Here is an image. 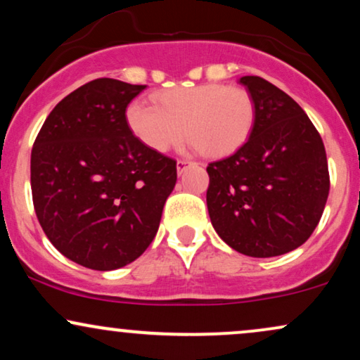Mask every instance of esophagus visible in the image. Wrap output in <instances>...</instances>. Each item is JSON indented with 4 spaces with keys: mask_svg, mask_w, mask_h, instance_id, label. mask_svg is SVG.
<instances>
[{
    "mask_svg": "<svg viewBox=\"0 0 360 360\" xmlns=\"http://www.w3.org/2000/svg\"><path fill=\"white\" fill-rule=\"evenodd\" d=\"M191 164H193V162H189V160H186V159H179V160H177V164H176L177 172H179V174H181V172H183L184 169L188 167V166H191Z\"/></svg>",
    "mask_w": 360,
    "mask_h": 360,
    "instance_id": "1",
    "label": "esophagus"
}]
</instances>
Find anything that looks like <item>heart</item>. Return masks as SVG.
<instances>
[{
  "instance_id": "1",
  "label": "heart",
  "mask_w": 360,
  "mask_h": 360,
  "mask_svg": "<svg viewBox=\"0 0 360 360\" xmlns=\"http://www.w3.org/2000/svg\"><path fill=\"white\" fill-rule=\"evenodd\" d=\"M155 106L131 103L130 130L150 150L167 152L186 135L206 157H226L247 142L255 122L254 98L240 86L218 82L166 89L154 96Z\"/></svg>"
}]
</instances>
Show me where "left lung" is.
Here are the masks:
<instances>
[{
    "instance_id": "1",
    "label": "left lung",
    "mask_w": 360,
    "mask_h": 360,
    "mask_svg": "<svg viewBox=\"0 0 360 360\" xmlns=\"http://www.w3.org/2000/svg\"><path fill=\"white\" fill-rule=\"evenodd\" d=\"M254 98L249 140L208 164L206 205L213 229L232 249L274 257L308 240L330 191L323 140L303 108L259 76H243Z\"/></svg>"
}]
</instances>
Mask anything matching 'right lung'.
<instances>
[{
  "label": "right lung",
  "instance_id": "1",
  "mask_svg": "<svg viewBox=\"0 0 360 360\" xmlns=\"http://www.w3.org/2000/svg\"><path fill=\"white\" fill-rule=\"evenodd\" d=\"M143 84L100 77L51 111L30 160L34 208L52 245L94 271L134 262L154 240L176 160L131 134L127 106Z\"/></svg>",
  "mask_w": 360,
  "mask_h": 360
}]
</instances>
